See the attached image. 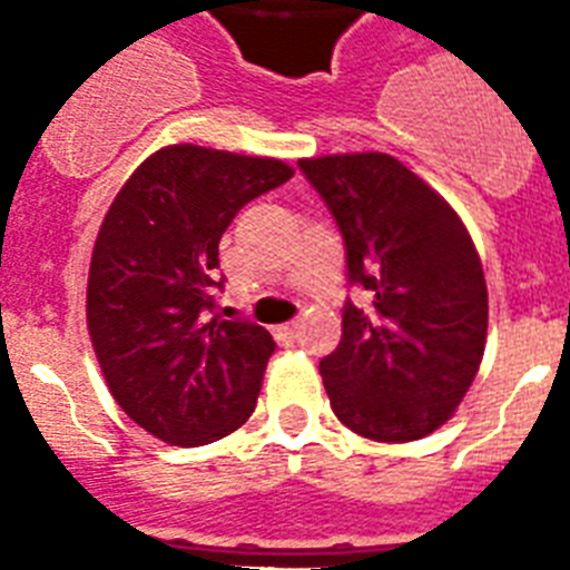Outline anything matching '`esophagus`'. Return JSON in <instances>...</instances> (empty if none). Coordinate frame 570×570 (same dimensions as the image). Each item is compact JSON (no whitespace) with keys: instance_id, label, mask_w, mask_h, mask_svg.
I'll return each mask as SVG.
<instances>
[{"instance_id":"obj_1","label":"esophagus","mask_w":570,"mask_h":570,"mask_svg":"<svg viewBox=\"0 0 570 570\" xmlns=\"http://www.w3.org/2000/svg\"><path fill=\"white\" fill-rule=\"evenodd\" d=\"M298 328H302L298 322H286V325H281V328H277V337L284 340V343H293V340L298 337Z\"/></svg>"}]
</instances>
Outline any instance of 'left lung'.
I'll return each mask as SVG.
<instances>
[{
  "label": "left lung",
  "mask_w": 570,
  "mask_h": 570,
  "mask_svg": "<svg viewBox=\"0 0 570 570\" xmlns=\"http://www.w3.org/2000/svg\"><path fill=\"white\" fill-rule=\"evenodd\" d=\"M346 242L343 337L320 373L346 429L370 441H420L470 390L488 337V286L459 213L387 154L298 159Z\"/></svg>",
  "instance_id": "8db88e82"
}]
</instances>
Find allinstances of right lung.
I'll use <instances>...</instances> for the list:
<instances>
[{"mask_svg": "<svg viewBox=\"0 0 570 570\" xmlns=\"http://www.w3.org/2000/svg\"><path fill=\"white\" fill-rule=\"evenodd\" d=\"M293 168L268 156L171 145L111 200L88 272V334L111 396L171 446L236 432L257 405L275 340L218 320V242L242 206Z\"/></svg>", "mask_w": 570, "mask_h": 570, "instance_id": "add662e5", "label": "right lung"}]
</instances>
